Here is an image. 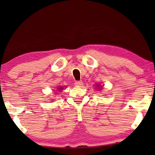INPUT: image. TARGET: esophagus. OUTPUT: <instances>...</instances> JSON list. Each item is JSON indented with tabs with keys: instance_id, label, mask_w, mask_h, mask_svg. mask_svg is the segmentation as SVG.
Returning <instances> with one entry per match:
<instances>
[{
	"instance_id": "34e87169",
	"label": "esophagus",
	"mask_w": 155,
	"mask_h": 155,
	"mask_svg": "<svg viewBox=\"0 0 155 155\" xmlns=\"http://www.w3.org/2000/svg\"><path fill=\"white\" fill-rule=\"evenodd\" d=\"M82 84V80H80V81H75V85L79 87Z\"/></svg>"
}]
</instances>
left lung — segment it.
Masks as SVG:
<instances>
[{
	"mask_svg": "<svg viewBox=\"0 0 155 155\" xmlns=\"http://www.w3.org/2000/svg\"><path fill=\"white\" fill-rule=\"evenodd\" d=\"M98 87H99V85H98Z\"/></svg>",
	"mask_w": 155,
	"mask_h": 155,
	"instance_id": "8db88e82",
	"label": "left lung"
}]
</instances>
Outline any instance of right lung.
I'll return each mask as SVG.
<instances>
[{"mask_svg":"<svg viewBox=\"0 0 155 155\" xmlns=\"http://www.w3.org/2000/svg\"><path fill=\"white\" fill-rule=\"evenodd\" d=\"M62 89H63V88H59V90H62Z\"/></svg>","mask_w":155,"mask_h":155,"instance_id":"1","label":"right lung"}]
</instances>
